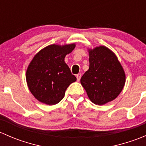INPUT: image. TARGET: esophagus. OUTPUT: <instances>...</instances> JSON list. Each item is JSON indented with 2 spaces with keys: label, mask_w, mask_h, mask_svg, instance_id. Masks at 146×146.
Segmentation results:
<instances>
[{
  "label": "esophagus",
  "mask_w": 146,
  "mask_h": 146,
  "mask_svg": "<svg viewBox=\"0 0 146 146\" xmlns=\"http://www.w3.org/2000/svg\"><path fill=\"white\" fill-rule=\"evenodd\" d=\"M76 78H77V80L79 81L80 80V78H81V74L80 73H78V74L76 75Z\"/></svg>",
  "instance_id": "esophagus-1"
}]
</instances>
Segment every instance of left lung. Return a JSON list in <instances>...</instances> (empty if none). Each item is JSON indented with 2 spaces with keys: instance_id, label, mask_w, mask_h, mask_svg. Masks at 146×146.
<instances>
[{
  "instance_id": "obj_1",
  "label": "left lung",
  "mask_w": 146,
  "mask_h": 146,
  "mask_svg": "<svg viewBox=\"0 0 146 146\" xmlns=\"http://www.w3.org/2000/svg\"><path fill=\"white\" fill-rule=\"evenodd\" d=\"M90 67L80 79L91 102L103 105L114 100L123 90L126 76L117 56L104 46L88 49Z\"/></svg>"
}]
</instances>
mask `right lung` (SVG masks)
Here are the masks:
<instances>
[{"instance_id": "add662e5", "label": "right lung", "mask_w": 146, "mask_h": 146, "mask_svg": "<svg viewBox=\"0 0 146 146\" xmlns=\"http://www.w3.org/2000/svg\"><path fill=\"white\" fill-rule=\"evenodd\" d=\"M76 47L75 44H51L34 56L26 72L31 93L38 101L54 105L61 101L68 87L76 80L64 58Z\"/></svg>"}]
</instances>
